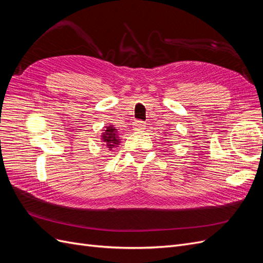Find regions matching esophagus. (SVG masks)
<instances>
[{
	"label": "esophagus",
	"instance_id": "obj_1",
	"mask_svg": "<svg viewBox=\"0 0 263 263\" xmlns=\"http://www.w3.org/2000/svg\"><path fill=\"white\" fill-rule=\"evenodd\" d=\"M145 123L144 122H141V121H137V122H135L134 123V128H135V130H142V129H145Z\"/></svg>",
	"mask_w": 263,
	"mask_h": 263
}]
</instances>
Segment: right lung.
Returning a JSON list of instances; mask_svg holds the SVG:
<instances>
[{
	"label": "right lung",
	"instance_id": "right-lung-1",
	"mask_svg": "<svg viewBox=\"0 0 263 263\" xmlns=\"http://www.w3.org/2000/svg\"><path fill=\"white\" fill-rule=\"evenodd\" d=\"M105 128L106 129H104V133L102 135V140L103 142H105L106 147L109 150H112L114 147H117L119 142L116 134V128H114L112 125L105 127Z\"/></svg>",
	"mask_w": 263,
	"mask_h": 263
}]
</instances>
